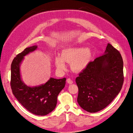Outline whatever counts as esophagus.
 Wrapping results in <instances>:
<instances>
[{"instance_id":"esophagus-1","label":"esophagus","mask_w":133,"mask_h":133,"mask_svg":"<svg viewBox=\"0 0 133 133\" xmlns=\"http://www.w3.org/2000/svg\"><path fill=\"white\" fill-rule=\"evenodd\" d=\"M66 81H67V83L68 84H71L73 83V80H72V79L71 78H68L67 80H66Z\"/></svg>"}]
</instances>
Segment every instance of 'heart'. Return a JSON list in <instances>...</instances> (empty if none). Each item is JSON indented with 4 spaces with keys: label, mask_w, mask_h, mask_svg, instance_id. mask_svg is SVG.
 Segmentation results:
<instances>
[{
    "label": "heart",
    "mask_w": 133,
    "mask_h": 133,
    "mask_svg": "<svg viewBox=\"0 0 133 133\" xmlns=\"http://www.w3.org/2000/svg\"><path fill=\"white\" fill-rule=\"evenodd\" d=\"M91 57V51L87 48H69L62 51V57L56 58L55 64L59 69H64L66 67L65 62L71 63L74 70L81 71L87 66Z\"/></svg>",
    "instance_id": "obj_1"
}]
</instances>
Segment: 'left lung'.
Wrapping results in <instances>:
<instances>
[{
  "instance_id": "1",
  "label": "left lung",
  "mask_w": 133,
  "mask_h": 133,
  "mask_svg": "<svg viewBox=\"0 0 133 133\" xmlns=\"http://www.w3.org/2000/svg\"><path fill=\"white\" fill-rule=\"evenodd\" d=\"M80 107L96 112L107 107L121 90L123 61L119 51L108 44L105 53L90 62L75 79Z\"/></svg>"
}]
</instances>
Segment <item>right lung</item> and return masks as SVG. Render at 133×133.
<instances>
[{
    "mask_svg": "<svg viewBox=\"0 0 133 133\" xmlns=\"http://www.w3.org/2000/svg\"><path fill=\"white\" fill-rule=\"evenodd\" d=\"M37 49V45L26 48L14 58L11 64L10 86L15 97L26 109L32 114L43 116L55 109L58 95L65 87L66 78H50L46 83L34 87L25 85L21 79L20 65L24 56Z\"/></svg>",
    "mask_w": 133,
    "mask_h": 133,
    "instance_id": "1",
    "label": "right lung"
}]
</instances>
